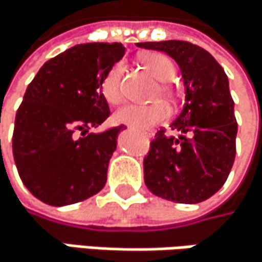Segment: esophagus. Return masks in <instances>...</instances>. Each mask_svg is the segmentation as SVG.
<instances>
[{"label": "esophagus", "mask_w": 262, "mask_h": 262, "mask_svg": "<svg viewBox=\"0 0 262 262\" xmlns=\"http://www.w3.org/2000/svg\"><path fill=\"white\" fill-rule=\"evenodd\" d=\"M146 135H147L149 138H152V137H154V134H152V132H149V134H146Z\"/></svg>", "instance_id": "1"}]
</instances>
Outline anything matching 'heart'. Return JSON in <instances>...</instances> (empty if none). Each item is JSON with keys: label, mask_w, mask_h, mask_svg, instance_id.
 Listing matches in <instances>:
<instances>
[{"label": "heart", "mask_w": 262, "mask_h": 262, "mask_svg": "<svg viewBox=\"0 0 262 262\" xmlns=\"http://www.w3.org/2000/svg\"><path fill=\"white\" fill-rule=\"evenodd\" d=\"M141 63L157 80L161 82L157 95H160L161 98L171 101V102H176V99H177L176 91L169 83H167L176 76V68L172 65V62L163 54L149 52L141 57ZM122 74H124V65L116 63L110 68V71L105 74V77L102 80V95L110 104H119L124 98ZM167 116H169V108H167V105L161 101H155L152 104L124 105L115 113L113 118L118 124H125V125L137 128V130H146V128H150V127L166 121Z\"/></svg>", "instance_id": "obj_1"}]
</instances>
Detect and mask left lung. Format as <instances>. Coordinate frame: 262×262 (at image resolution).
Segmentation results:
<instances>
[{
	"label": "left lung",
	"mask_w": 262,
	"mask_h": 262,
	"mask_svg": "<svg viewBox=\"0 0 262 262\" xmlns=\"http://www.w3.org/2000/svg\"><path fill=\"white\" fill-rule=\"evenodd\" d=\"M137 45L172 57L185 85L183 110L171 124L180 137L158 130L143 161L144 183L161 199L200 203L224 186L236 155L237 124L228 77L208 51L189 41Z\"/></svg>",
	"instance_id": "obj_1"
}]
</instances>
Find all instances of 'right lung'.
Wrapping results in <instances>:
<instances>
[{
  "mask_svg": "<svg viewBox=\"0 0 262 262\" xmlns=\"http://www.w3.org/2000/svg\"><path fill=\"white\" fill-rule=\"evenodd\" d=\"M124 52L121 43L76 45L48 60L28 85L12 150L21 182L43 203L65 207L104 188L122 125L90 130L110 116L102 80Z\"/></svg>",
  "mask_w": 262,
  "mask_h": 262,
  "instance_id": "add662e5",
  "label": "right lung"
}]
</instances>
